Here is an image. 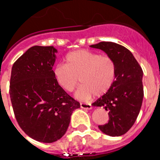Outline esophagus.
<instances>
[{
    "label": "esophagus",
    "mask_w": 160,
    "mask_h": 160,
    "mask_svg": "<svg viewBox=\"0 0 160 160\" xmlns=\"http://www.w3.org/2000/svg\"><path fill=\"white\" fill-rule=\"evenodd\" d=\"M80 107H81L82 109H86V110H90L92 109V106L89 104V103H80Z\"/></svg>",
    "instance_id": "obj_1"
}]
</instances>
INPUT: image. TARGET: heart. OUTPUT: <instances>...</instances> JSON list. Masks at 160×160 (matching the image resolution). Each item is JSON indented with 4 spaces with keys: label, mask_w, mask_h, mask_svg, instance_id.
Returning a JSON list of instances; mask_svg holds the SVG:
<instances>
[{
    "label": "heart",
    "mask_w": 160,
    "mask_h": 160,
    "mask_svg": "<svg viewBox=\"0 0 160 160\" xmlns=\"http://www.w3.org/2000/svg\"><path fill=\"white\" fill-rule=\"evenodd\" d=\"M66 62V64L55 66L53 74L61 87L67 92L75 89L80 78L82 85L75 93V98L79 100L106 94L116 78V64L109 56L80 49L69 53Z\"/></svg>",
    "instance_id": "b5f03b06"
}]
</instances>
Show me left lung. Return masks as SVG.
<instances>
[{"mask_svg":"<svg viewBox=\"0 0 160 160\" xmlns=\"http://www.w3.org/2000/svg\"><path fill=\"white\" fill-rule=\"evenodd\" d=\"M90 46L105 52L116 64L114 84L92 106L108 111V122L98 126L100 131L110 136H121L131 129L140 111L143 99V72L132 53L121 45L102 42Z\"/></svg>","mask_w":160,"mask_h":160,"instance_id":"obj_1","label":"left lung"}]
</instances>
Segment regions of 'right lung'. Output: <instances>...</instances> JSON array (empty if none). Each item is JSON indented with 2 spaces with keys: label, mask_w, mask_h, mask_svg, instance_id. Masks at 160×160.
<instances>
[{
  "label": "right lung",
  "mask_w": 160,
  "mask_h": 160,
  "mask_svg": "<svg viewBox=\"0 0 160 160\" xmlns=\"http://www.w3.org/2000/svg\"><path fill=\"white\" fill-rule=\"evenodd\" d=\"M57 53L53 46H32L11 71L9 94L17 121L26 135L46 143L66 134L72 113L80 108L55 78Z\"/></svg>",
  "instance_id": "1"
}]
</instances>
